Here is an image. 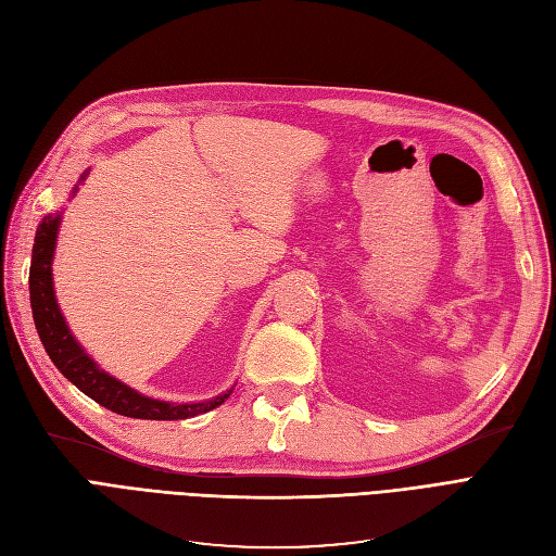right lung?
Wrapping results in <instances>:
<instances>
[{
    "label": "right lung",
    "mask_w": 556,
    "mask_h": 556,
    "mask_svg": "<svg viewBox=\"0 0 556 556\" xmlns=\"http://www.w3.org/2000/svg\"><path fill=\"white\" fill-rule=\"evenodd\" d=\"M90 169L80 174L78 182L88 178ZM78 182L72 188V197L78 192ZM62 225V211L48 213L37 227L35 248H31V266H29V304L31 315H35V325L39 331V339L48 352L50 362L58 366V371L74 382L78 390L97 401L117 415L134 417V419H188L201 413H208L217 406H223L225 399L233 392L231 384L227 392H220L206 401H188V403H174L146 396L125 384L123 380L113 378L99 366L83 348L76 336L72 333L70 325L60 311L55 285H53V260H55V245H58V231Z\"/></svg>",
    "instance_id": "obj_1"
}]
</instances>
